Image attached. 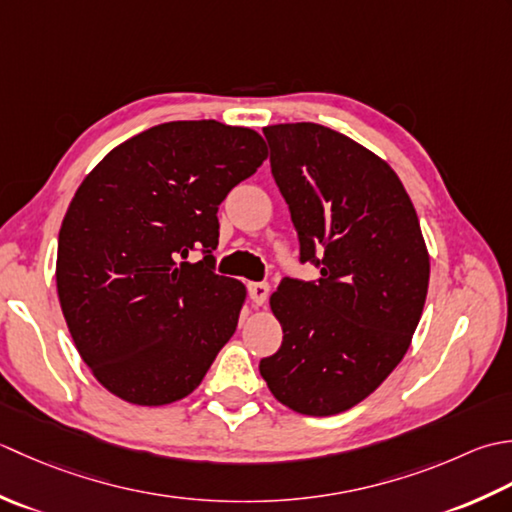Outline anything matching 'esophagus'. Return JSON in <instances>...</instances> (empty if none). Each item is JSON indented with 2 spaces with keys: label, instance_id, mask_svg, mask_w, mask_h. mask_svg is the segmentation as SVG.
Listing matches in <instances>:
<instances>
[{
  "label": "esophagus",
  "instance_id": "esophagus-1",
  "mask_svg": "<svg viewBox=\"0 0 512 512\" xmlns=\"http://www.w3.org/2000/svg\"><path fill=\"white\" fill-rule=\"evenodd\" d=\"M247 289H249V298H252L256 307L265 305V300L269 296V285L267 283H249Z\"/></svg>",
  "mask_w": 512,
  "mask_h": 512
}]
</instances>
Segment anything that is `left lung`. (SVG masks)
Instances as JSON below:
<instances>
[{"label":"left lung","mask_w":512,"mask_h":512,"mask_svg":"<svg viewBox=\"0 0 512 512\" xmlns=\"http://www.w3.org/2000/svg\"><path fill=\"white\" fill-rule=\"evenodd\" d=\"M263 134L300 258L318 263L320 278H285L269 296L283 344L258 369L291 411L336 415L378 389L409 351L429 291V249L409 194L378 154L318 123L267 125Z\"/></svg>","instance_id":"left-lung-1"}]
</instances>
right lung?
<instances>
[{
    "mask_svg": "<svg viewBox=\"0 0 512 512\" xmlns=\"http://www.w3.org/2000/svg\"><path fill=\"white\" fill-rule=\"evenodd\" d=\"M265 159L254 130L172 121L123 141L81 181L55 278L70 336L103 389L163 406L203 382L247 298L241 280L212 271L216 212ZM198 246L208 256L185 261Z\"/></svg>",
    "mask_w": 512,
    "mask_h": 512,
    "instance_id": "1",
    "label": "right lung"
}]
</instances>
